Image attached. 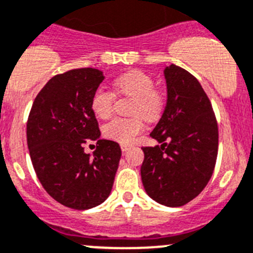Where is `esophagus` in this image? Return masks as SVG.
<instances>
[{"label":"esophagus","mask_w":253,"mask_h":253,"mask_svg":"<svg viewBox=\"0 0 253 253\" xmlns=\"http://www.w3.org/2000/svg\"><path fill=\"white\" fill-rule=\"evenodd\" d=\"M121 149L122 152H127L128 149H131V146H128V144H121Z\"/></svg>","instance_id":"obj_1"}]
</instances>
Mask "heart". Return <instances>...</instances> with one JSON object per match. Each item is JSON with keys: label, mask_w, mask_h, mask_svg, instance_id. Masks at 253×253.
<instances>
[{"label": "heart", "mask_w": 253, "mask_h": 253, "mask_svg": "<svg viewBox=\"0 0 253 253\" xmlns=\"http://www.w3.org/2000/svg\"><path fill=\"white\" fill-rule=\"evenodd\" d=\"M114 89L119 94L133 97L132 114H138L147 120H153L161 114L163 107V95L154 89V82L148 74L141 70H132L114 80ZM115 96L109 90L100 87L91 99L92 112L99 119H107L112 112ZM143 129L139 116L122 119L116 117L104 125L102 133L106 138L120 143H132L137 134Z\"/></svg>", "instance_id": "1"}]
</instances>
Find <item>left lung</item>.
Masks as SVG:
<instances>
[{
	"mask_svg": "<svg viewBox=\"0 0 253 253\" xmlns=\"http://www.w3.org/2000/svg\"><path fill=\"white\" fill-rule=\"evenodd\" d=\"M167 104L151 132L159 146L143 147L144 190L166 207H183L207 186L214 171L219 131L211 104L197 78L175 64L164 69Z\"/></svg>",
	"mask_w": 253,
	"mask_h": 253,
	"instance_id": "1",
	"label": "left lung"
}]
</instances>
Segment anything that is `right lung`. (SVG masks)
<instances>
[{
	"label": "right lung",
	"mask_w": 253,
	"mask_h": 253,
	"mask_svg": "<svg viewBox=\"0 0 253 253\" xmlns=\"http://www.w3.org/2000/svg\"><path fill=\"white\" fill-rule=\"evenodd\" d=\"M105 79L92 68L51 78L37 95L27 122L32 164L45 192L64 207L86 210L102 204L114 185L121 148L100 139L91 99ZM86 139L97 140L92 156Z\"/></svg>",
	"instance_id": "right-lung-1"
}]
</instances>
